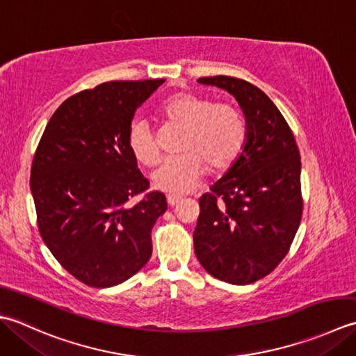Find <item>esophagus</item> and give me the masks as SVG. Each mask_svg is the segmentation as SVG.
I'll return each instance as SVG.
<instances>
[{"instance_id": "34e87169", "label": "esophagus", "mask_w": 356, "mask_h": 356, "mask_svg": "<svg viewBox=\"0 0 356 356\" xmlns=\"http://www.w3.org/2000/svg\"><path fill=\"white\" fill-rule=\"evenodd\" d=\"M181 197H178V195H168V204L170 206V207H175L178 202H181Z\"/></svg>"}]
</instances>
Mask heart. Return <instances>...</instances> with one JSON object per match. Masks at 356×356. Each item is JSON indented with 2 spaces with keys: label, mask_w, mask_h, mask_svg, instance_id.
I'll return each instance as SVG.
<instances>
[{
  "label": "heart",
  "mask_w": 356,
  "mask_h": 356,
  "mask_svg": "<svg viewBox=\"0 0 356 356\" xmlns=\"http://www.w3.org/2000/svg\"><path fill=\"white\" fill-rule=\"evenodd\" d=\"M169 121L184 127L178 156H169L152 173V183L169 193H187L204 178L207 168L224 172L235 164L244 149L248 129L234 106L215 104L192 92H178L164 101ZM127 146L134 158L154 165L159 158L156 138L149 120L135 115L127 127Z\"/></svg>",
  "instance_id": "1"
}]
</instances>
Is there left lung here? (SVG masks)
I'll list each match as a JSON object with an SVG mask.
<instances>
[{
    "label": "left lung",
    "instance_id": "obj_1",
    "mask_svg": "<svg viewBox=\"0 0 356 356\" xmlns=\"http://www.w3.org/2000/svg\"><path fill=\"white\" fill-rule=\"evenodd\" d=\"M198 83L236 99L248 138L235 164L200 200L195 253L212 277L250 284L281 263L300 227V150L278 107L257 86L224 75Z\"/></svg>",
    "mask_w": 356,
    "mask_h": 356
}]
</instances>
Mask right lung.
<instances>
[{
    "instance_id": "1",
    "label": "right lung",
    "mask_w": 356,
    "mask_h": 356,
    "mask_svg": "<svg viewBox=\"0 0 356 356\" xmlns=\"http://www.w3.org/2000/svg\"><path fill=\"white\" fill-rule=\"evenodd\" d=\"M165 79L111 81L67 98L47 122L32 163L31 191L42 241L90 287H112L141 270L150 232L168 210L127 146L136 108Z\"/></svg>"
}]
</instances>
